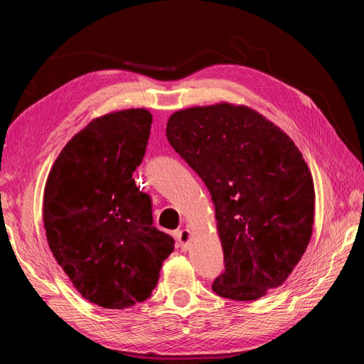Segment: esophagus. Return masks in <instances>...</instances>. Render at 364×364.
<instances>
[{"label": "esophagus", "instance_id": "1", "mask_svg": "<svg viewBox=\"0 0 364 364\" xmlns=\"http://www.w3.org/2000/svg\"><path fill=\"white\" fill-rule=\"evenodd\" d=\"M176 240H178L179 247L182 250H186V249H188L190 240H191V230L190 229H181V230H178V232H176Z\"/></svg>", "mask_w": 364, "mask_h": 364}]
</instances>
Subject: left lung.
Wrapping results in <instances>:
<instances>
[{
	"label": "left lung",
	"instance_id": "obj_1",
	"mask_svg": "<svg viewBox=\"0 0 364 364\" xmlns=\"http://www.w3.org/2000/svg\"><path fill=\"white\" fill-rule=\"evenodd\" d=\"M167 139L215 206L225 270L213 290L243 302L279 287L313 234L314 185L299 149L253 109L229 103L174 112Z\"/></svg>",
	"mask_w": 364,
	"mask_h": 364
}]
</instances>
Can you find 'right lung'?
I'll use <instances>...</instances> for the list:
<instances>
[{
  "mask_svg": "<svg viewBox=\"0 0 364 364\" xmlns=\"http://www.w3.org/2000/svg\"><path fill=\"white\" fill-rule=\"evenodd\" d=\"M151 114L92 119L63 147L43 193V226L59 266L85 299L123 310L156 287L174 240L153 226L151 199L132 174L146 155Z\"/></svg>",
  "mask_w": 364,
  "mask_h": 364,
  "instance_id": "add662e5",
  "label": "right lung"
}]
</instances>
